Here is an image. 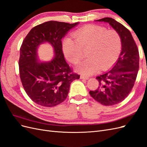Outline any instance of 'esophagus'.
<instances>
[{
    "label": "esophagus",
    "instance_id": "esophagus-1",
    "mask_svg": "<svg viewBox=\"0 0 147 147\" xmlns=\"http://www.w3.org/2000/svg\"><path fill=\"white\" fill-rule=\"evenodd\" d=\"M80 78L81 79H84V80H88V77H86V76H84V75H82L81 76H80Z\"/></svg>",
    "mask_w": 147,
    "mask_h": 147
}]
</instances>
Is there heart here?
Wrapping results in <instances>:
<instances>
[{"mask_svg": "<svg viewBox=\"0 0 147 147\" xmlns=\"http://www.w3.org/2000/svg\"><path fill=\"white\" fill-rule=\"evenodd\" d=\"M74 35L76 42L67 37L63 43V50L66 58L75 64L82 58L83 51L87 50L88 58L81 62L76 68L83 75H91L100 67H109L121 53V38L115 30L90 24L75 31Z\"/></svg>", "mask_w": 147, "mask_h": 147, "instance_id": "obj_1", "label": "heart"}]
</instances>
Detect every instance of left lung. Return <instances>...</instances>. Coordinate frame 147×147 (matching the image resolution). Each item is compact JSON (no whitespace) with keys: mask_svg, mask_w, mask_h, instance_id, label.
Masks as SVG:
<instances>
[{"mask_svg":"<svg viewBox=\"0 0 147 147\" xmlns=\"http://www.w3.org/2000/svg\"><path fill=\"white\" fill-rule=\"evenodd\" d=\"M96 21L106 22L119 33L121 38V52L112 68L97 77L99 84L95 91H90L93 99L105 105L122 102L134 85L139 68V53L132 34L126 27L112 18Z\"/></svg>","mask_w":147,"mask_h":147,"instance_id":"1","label":"left lung"}]
</instances>
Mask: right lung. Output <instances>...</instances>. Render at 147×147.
<instances>
[{
  "label": "right lung",
  "instance_id": "right-lung-1",
  "mask_svg": "<svg viewBox=\"0 0 147 147\" xmlns=\"http://www.w3.org/2000/svg\"><path fill=\"white\" fill-rule=\"evenodd\" d=\"M78 24L47 21L35 26L23 40L18 63L20 76L26 92L37 104L51 107L61 104L68 96L71 83L80 78L66 63L61 41ZM45 42L54 48L55 56L51 61L40 63L37 48Z\"/></svg>",
  "mask_w": 147,
  "mask_h": 147
}]
</instances>
